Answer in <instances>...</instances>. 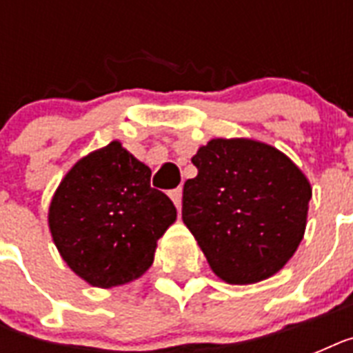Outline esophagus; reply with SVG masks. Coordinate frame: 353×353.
Segmentation results:
<instances>
[{
	"instance_id": "1",
	"label": "esophagus",
	"mask_w": 353,
	"mask_h": 353,
	"mask_svg": "<svg viewBox=\"0 0 353 353\" xmlns=\"http://www.w3.org/2000/svg\"><path fill=\"white\" fill-rule=\"evenodd\" d=\"M181 196H183V188H174V190H170V198L177 209L181 207Z\"/></svg>"
}]
</instances>
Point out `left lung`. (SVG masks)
I'll list each match as a JSON object with an SVG mask.
<instances>
[{"label": "left lung", "mask_w": 353, "mask_h": 353, "mask_svg": "<svg viewBox=\"0 0 353 353\" xmlns=\"http://www.w3.org/2000/svg\"><path fill=\"white\" fill-rule=\"evenodd\" d=\"M181 216L212 273L256 284L290 262L304 238L312 185L293 161L249 137L210 139L192 157Z\"/></svg>", "instance_id": "left-lung-1"}]
</instances>
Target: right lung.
Returning <instances> with one entry per match:
<instances>
[{"label": "right lung", "mask_w": 353, "mask_h": 353, "mask_svg": "<svg viewBox=\"0 0 353 353\" xmlns=\"http://www.w3.org/2000/svg\"><path fill=\"white\" fill-rule=\"evenodd\" d=\"M152 170L119 141L77 161L52 194L47 223L62 260L93 288L141 279L157 240L176 221L170 198L150 187Z\"/></svg>", "instance_id": "obj_1"}]
</instances>
